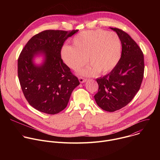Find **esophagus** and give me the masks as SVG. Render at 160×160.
<instances>
[{
  "instance_id": "esophagus-1",
  "label": "esophagus",
  "mask_w": 160,
  "mask_h": 160,
  "mask_svg": "<svg viewBox=\"0 0 160 160\" xmlns=\"http://www.w3.org/2000/svg\"><path fill=\"white\" fill-rule=\"evenodd\" d=\"M78 79H79L80 82L82 83H84V82H85L87 81V79L85 78H83V77H79Z\"/></svg>"
}]
</instances>
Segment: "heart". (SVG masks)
Instances as JSON below:
<instances>
[{
	"label": "heart",
	"mask_w": 160,
	"mask_h": 160,
	"mask_svg": "<svg viewBox=\"0 0 160 160\" xmlns=\"http://www.w3.org/2000/svg\"><path fill=\"white\" fill-rule=\"evenodd\" d=\"M73 45H65L61 50L64 63L78 70L88 62L91 64L81 72L83 75L101 74L112 70L122 56V43L118 35L103 30L83 31L73 39Z\"/></svg>",
	"instance_id": "b5f03b06"
}]
</instances>
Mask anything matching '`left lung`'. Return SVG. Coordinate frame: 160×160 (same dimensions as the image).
Segmentation results:
<instances>
[{
  "label": "left lung",
  "instance_id": "obj_1",
  "mask_svg": "<svg viewBox=\"0 0 160 160\" xmlns=\"http://www.w3.org/2000/svg\"><path fill=\"white\" fill-rule=\"evenodd\" d=\"M111 29L121 40L122 56L109 73L96 79L99 88L94 99L101 109L113 112L127 106L139 90L144 61L142 51L128 33L119 28Z\"/></svg>",
  "mask_w": 160,
  "mask_h": 160
}]
</instances>
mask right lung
Masks as SVG:
<instances>
[{
    "instance_id": "1",
    "label": "right lung",
    "mask_w": 160,
    "mask_h": 160,
    "mask_svg": "<svg viewBox=\"0 0 160 160\" xmlns=\"http://www.w3.org/2000/svg\"><path fill=\"white\" fill-rule=\"evenodd\" d=\"M78 31H43L32 37L21 51L18 60L19 81L27 101L37 110L49 115L62 111L80 84L61 56L65 40ZM40 53L45 61L36 66L32 59Z\"/></svg>"
}]
</instances>
